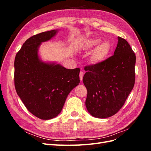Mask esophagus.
<instances>
[{"instance_id": "obj_1", "label": "esophagus", "mask_w": 151, "mask_h": 151, "mask_svg": "<svg viewBox=\"0 0 151 151\" xmlns=\"http://www.w3.org/2000/svg\"><path fill=\"white\" fill-rule=\"evenodd\" d=\"M83 76H84V72L83 70H81L80 72V74H79V77H80V80L81 81H83Z\"/></svg>"}]
</instances>
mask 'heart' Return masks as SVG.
<instances>
[{
	"label": "heart",
	"instance_id": "obj_1",
	"mask_svg": "<svg viewBox=\"0 0 151 151\" xmlns=\"http://www.w3.org/2000/svg\"><path fill=\"white\" fill-rule=\"evenodd\" d=\"M101 42V39L99 38L88 39L84 42L83 48L86 50L91 49L96 47ZM109 50H110V44L108 42H102L99 45L96 50L93 56V59L95 61L102 60L103 58L108 55Z\"/></svg>",
	"mask_w": 151,
	"mask_h": 151
}]
</instances>
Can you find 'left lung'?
<instances>
[{
	"label": "left lung",
	"instance_id": "left-lung-1",
	"mask_svg": "<svg viewBox=\"0 0 151 151\" xmlns=\"http://www.w3.org/2000/svg\"><path fill=\"white\" fill-rule=\"evenodd\" d=\"M118 40L113 56L84 68L83 83L88 90L86 106L96 118L116 114L134 86L135 55L125 39L118 36Z\"/></svg>",
	"mask_w": 151,
	"mask_h": 151
}]
</instances>
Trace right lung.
I'll use <instances>...</instances> for the list:
<instances>
[{
    "label": "right lung",
    "mask_w": 151,
    "mask_h": 151,
    "mask_svg": "<svg viewBox=\"0 0 151 151\" xmlns=\"http://www.w3.org/2000/svg\"><path fill=\"white\" fill-rule=\"evenodd\" d=\"M59 29L31 36L22 45L14 60V84L28 110L42 120L60 114L68 94L80 83V68L68 69L55 62H44L39 54L42 43Z\"/></svg>",
    "instance_id": "obj_1"
}]
</instances>
